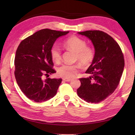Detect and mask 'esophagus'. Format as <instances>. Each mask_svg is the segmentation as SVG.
Instances as JSON below:
<instances>
[{
  "label": "esophagus",
  "mask_w": 135,
  "mask_h": 135,
  "mask_svg": "<svg viewBox=\"0 0 135 135\" xmlns=\"http://www.w3.org/2000/svg\"><path fill=\"white\" fill-rule=\"evenodd\" d=\"M63 80L64 81H70L71 80V79H64V78Z\"/></svg>",
  "instance_id": "1"
}]
</instances>
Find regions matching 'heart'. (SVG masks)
I'll use <instances>...</instances> for the list:
<instances>
[{
	"instance_id": "heart-1",
	"label": "heart",
	"mask_w": 135,
	"mask_h": 135,
	"mask_svg": "<svg viewBox=\"0 0 135 135\" xmlns=\"http://www.w3.org/2000/svg\"><path fill=\"white\" fill-rule=\"evenodd\" d=\"M64 46L66 49L76 52V59L82 65H89L94 59V50L91 47L87 46L85 41L77 36H73L68 37L64 42ZM51 56L55 62H60L61 52L56 45H54L51 47ZM79 69L80 66L77 64L71 65L64 64L57 68V74L64 79H70L74 77L78 73Z\"/></svg>"
}]
</instances>
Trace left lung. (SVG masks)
<instances>
[{
	"label": "left lung",
	"instance_id": "left-lung-1",
	"mask_svg": "<svg viewBox=\"0 0 135 135\" xmlns=\"http://www.w3.org/2000/svg\"><path fill=\"white\" fill-rule=\"evenodd\" d=\"M78 33L89 38L95 52L92 64L86 71L91 76L80 79L77 95L89 103H98L117 88L124 67V56L118 43L105 32L88 30Z\"/></svg>",
	"mask_w": 135,
	"mask_h": 135
}]
</instances>
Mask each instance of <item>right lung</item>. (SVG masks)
<instances>
[{
  "label": "right lung",
  "mask_w": 135,
  "mask_h": 135,
  "mask_svg": "<svg viewBox=\"0 0 135 135\" xmlns=\"http://www.w3.org/2000/svg\"><path fill=\"white\" fill-rule=\"evenodd\" d=\"M69 31L43 29L25 38L18 46L15 57V76L20 89L36 102L46 101L56 95L61 79L43 76L56 73L51 56V49L58 37Z\"/></svg>",
  "instance_id": "obj_1"
}]
</instances>
